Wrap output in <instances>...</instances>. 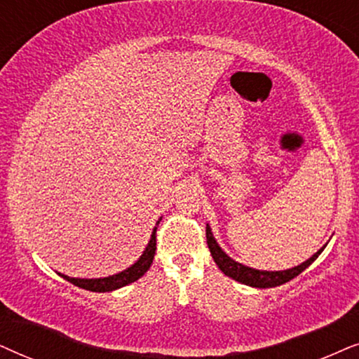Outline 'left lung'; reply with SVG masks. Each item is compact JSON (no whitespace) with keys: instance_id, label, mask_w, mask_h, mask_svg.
I'll return each instance as SVG.
<instances>
[{"instance_id":"obj_1","label":"left lung","mask_w":359,"mask_h":359,"mask_svg":"<svg viewBox=\"0 0 359 359\" xmlns=\"http://www.w3.org/2000/svg\"><path fill=\"white\" fill-rule=\"evenodd\" d=\"M207 245L210 248V252H212L215 262L217 266L222 269L224 276L231 277V279L238 280V283L251 285V287H259V289H267V287H277V285H283L289 280H292L294 277H297L300 272L307 269V267L312 264V262L317 259L320 252L325 250V246L322 250H318L315 255L307 259L302 264L297 267H292V269L287 271H257L252 269V267L243 266L240 262L233 261L228 255H224V251H222V248L218 246V243L215 241V238L212 235V229L207 224Z\"/></svg>"}]
</instances>
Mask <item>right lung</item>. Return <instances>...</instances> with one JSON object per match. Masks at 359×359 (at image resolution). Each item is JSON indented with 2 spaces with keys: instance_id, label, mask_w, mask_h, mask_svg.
Instances as JSON below:
<instances>
[{
  "instance_id": "right-lung-1",
  "label": "right lung",
  "mask_w": 359,
  "mask_h": 359,
  "mask_svg": "<svg viewBox=\"0 0 359 359\" xmlns=\"http://www.w3.org/2000/svg\"><path fill=\"white\" fill-rule=\"evenodd\" d=\"M159 222H161V219H159ZM159 222L156 223L154 231H152V235H151L149 245L146 246V250H144V252H142V256L131 267H128L126 271L119 272V274L109 276V277H103V279H75V277L64 276V274H60V272H59V276H62L65 280H69V283L76 285V287L92 290V292H109V290L124 287V285L135 283V280H137L140 277L146 274L147 269H149L151 264H152V259H154V255H156V231H157V224H159Z\"/></svg>"
}]
</instances>
